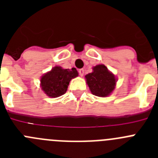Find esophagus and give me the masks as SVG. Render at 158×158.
<instances>
[{
	"instance_id": "1",
	"label": "esophagus",
	"mask_w": 158,
	"mask_h": 158,
	"mask_svg": "<svg viewBox=\"0 0 158 158\" xmlns=\"http://www.w3.org/2000/svg\"><path fill=\"white\" fill-rule=\"evenodd\" d=\"M78 73H79V75H80L81 77H83V75H84V69H79V70H78Z\"/></svg>"
}]
</instances>
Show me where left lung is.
Listing matches in <instances>:
<instances>
[{"instance_id":"left-lung-1","label":"left lung","mask_w":158,"mask_h":158,"mask_svg":"<svg viewBox=\"0 0 158 158\" xmlns=\"http://www.w3.org/2000/svg\"><path fill=\"white\" fill-rule=\"evenodd\" d=\"M93 73L85 76L86 82L93 95L100 97L109 96L115 89L116 78L104 65H97Z\"/></svg>"}]
</instances>
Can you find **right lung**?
Segmentation results:
<instances>
[{
    "label": "right lung",
    "instance_id": "add662e5",
    "mask_svg": "<svg viewBox=\"0 0 158 158\" xmlns=\"http://www.w3.org/2000/svg\"><path fill=\"white\" fill-rule=\"evenodd\" d=\"M77 76L78 73L75 68L69 69L55 66L42 76V90L50 97H58L66 93L70 81Z\"/></svg>",
    "mask_w": 158,
    "mask_h": 158
}]
</instances>
